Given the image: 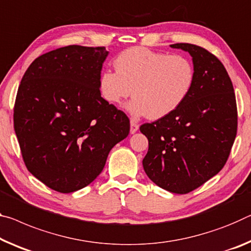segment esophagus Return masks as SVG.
I'll use <instances>...</instances> for the list:
<instances>
[{"mask_svg": "<svg viewBox=\"0 0 251 251\" xmlns=\"http://www.w3.org/2000/svg\"><path fill=\"white\" fill-rule=\"evenodd\" d=\"M138 124L135 121H130V134H134V133H136L137 130H138Z\"/></svg>", "mask_w": 251, "mask_h": 251, "instance_id": "34e87169", "label": "esophagus"}]
</instances>
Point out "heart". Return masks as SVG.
Masks as SVG:
<instances>
[{"mask_svg": "<svg viewBox=\"0 0 251 251\" xmlns=\"http://www.w3.org/2000/svg\"><path fill=\"white\" fill-rule=\"evenodd\" d=\"M115 71H102L100 93L110 104L133 94L126 108L133 116L160 119L180 107L191 93L196 73L189 59L135 47L118 55Z\"/></svg>", "mask_w": 251, "mask_h": 251, "instance_id": "heart-1", "label": "heart"}]
</instances>
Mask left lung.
Instances as JSON below:
<instances>
[{"mask_svg":"<svg viewBox=\"0 0 251 251\" xmlns=\"http://www.w3.org/2000/svg\"><path fill=\"white\" fill-rule=\"evenodd\" d=\"M171 48L191 54L196 79L177 109L140 127L149 140L143 168L160 188L185 194L225 166L237 135V104L231 79L216 55L191 43Z\"/></svg>","mask_w":251,"mask_h":251,"instance_id":"obj_1","label":"left lung"}]
</instances>
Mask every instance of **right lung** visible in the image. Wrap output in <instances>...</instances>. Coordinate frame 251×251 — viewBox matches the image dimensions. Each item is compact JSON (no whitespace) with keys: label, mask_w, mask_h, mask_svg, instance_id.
<instances>
[{"label":"right lung","mask_w":251,"mask_h":251,"mask_svg":"<svg viewBox=\"0 0 251 251\" xmlns=\"http://www.w3.org/2000/svg\"><path fill=\"white\" fill-rule=\"evenodd\" d=\"M105 47L68 46L26 69L14 104V130L29 172L57 192L90 184L110 150L127 137L129 119L101 97Z\"/></svg>","instance_id":"1"}]
</instances>
